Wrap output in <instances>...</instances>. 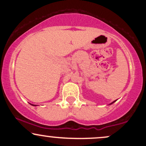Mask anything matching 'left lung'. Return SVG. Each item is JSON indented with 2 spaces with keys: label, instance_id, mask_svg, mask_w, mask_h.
Listing matches in <instances>:
<instances>
[{
  "label": "left lung",
  "instance_id": "obj_1",
  "mask_svg": "<svg viewBox=\"0 0 146 146\" xmlns=\"http://www.w3.org/2000/svg\"><path fill=\"white\" fill-rule=\"evenodd\" d=\"M115 102V101H114L113 102H112V103H111V104H113V103H114V102Z\"/></svg>",
  "mask_w": 146,
  "mask_h": 146
}]
</instances>
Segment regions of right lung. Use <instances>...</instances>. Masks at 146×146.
Here are the masks:
<instances>
[{
  "label": "right lung",
  "mask_w": 146,
  "mask_h": 146,
  "mask_svg": "<svg viewBox=\"0 0 146 146\" xmlns=\"http://www.w3.org/2000/svg\"><path fill=\"white\" fill-rule=\"evenodd\" d=\"M33 106H36V105H33Z\"/></svg>",
  "instance_id": "1"
}]
</instances>
